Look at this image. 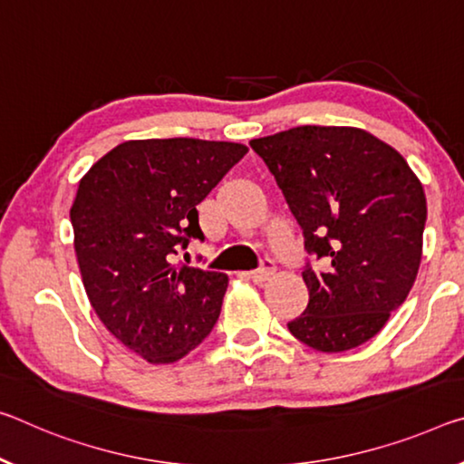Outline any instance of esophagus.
I'll return each instance as SVG.
<instances>
[{"instance_id":"34e87169","label":"esophagus","mask_w":464,"mask_h":464,"mask_svg":"<svg viewBox=\"0 0 464 464\" xmlns=\"http://www.w3.org/2000/svg\"><path fill=\"white\" fill-rule=\"evenodd\" d=\"M272 275H275V262L266 258V260H262L260 268L249 272V278H252L254 283H264V281H268Z\"/></svg>"}]
</instances>
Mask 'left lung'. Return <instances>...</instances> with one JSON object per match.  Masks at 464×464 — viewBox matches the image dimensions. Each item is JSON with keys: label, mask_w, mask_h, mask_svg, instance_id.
I'll return each instance as SVG.
<instances>
[{"label": "left lung", "mask_w": 464, "mask_h": 464, "mask_svg": "<svg viewBox=\"0 0 464 464\" xmlns=\"http://www.w3.org/2000/svg\"><path fill=\"white\" fill-rule=\"evenodd\" d=\"M304 231L310 291L291 334L322 353L355 349L404 304L421 262L425 194L392 146L357 128L299 126L249 142Z\"/></svg>", "instance_id": "8db88e82"}]
</instances>
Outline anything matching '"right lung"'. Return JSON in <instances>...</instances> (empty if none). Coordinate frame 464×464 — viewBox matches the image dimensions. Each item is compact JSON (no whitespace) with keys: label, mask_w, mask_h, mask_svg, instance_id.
I'll list each match as a JSON object with an SVG mask.
<instances>
[{"label":"right lung","mask_w":464,"mask_h":464,"mask_svg":"<svg viewBox=\"0 0 464 464\" xmlns=\"http://www.w3.org/2000/svg\"><path fill=\"white\" fill-rule=\"evenodd\" d=\"M246 152L198 138L130 140L78 183L70 220L86 295L146 362H178L217 324L227 275L173 260L204 241L196 206Z\"/></svg>","instance_id":"1"}]
</instances>
